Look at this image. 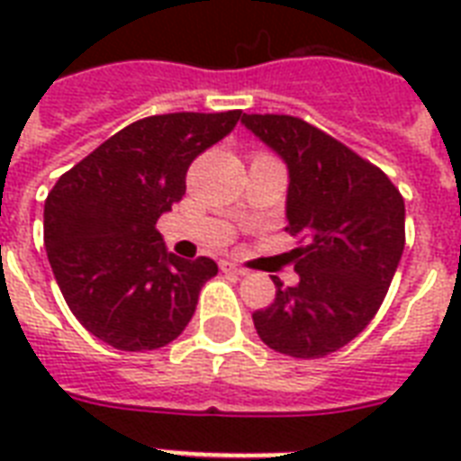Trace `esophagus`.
<instances>
[{
    "mask_svg": "<svg viewBox=\"0 0 461 461\" xmlns=\"http://www.w3.org/2000/svg\"><path fill=\"white\" fill-rule=\"evenodd\" d=\"M220 267H222V273L227 275H246V267L237 266V263H231V260H222Z\"/></svg>",
    "mask_w": 461,
    "mask_h": 461,
    "instance_id": "esophagus-1",
    "label": "esophagus"
}]
</instances>
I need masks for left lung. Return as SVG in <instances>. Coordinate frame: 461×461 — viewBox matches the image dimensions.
Returning a JSON list of instances; mask_svg holds the SVG:
<instances>
[{
    "mask_svg": "<svg viewBox=\"0 0 461 461\" xmlns=\"http://www.w3.org/2000/svg\"><path fill=\"white\" fill-rule=\"evenodd\" d=\"M241 122L287 162V231L299 239V285L273 277L275 302L253 311V325L270 349L321 358L378 313L404 251V198L380 167L303 119Z\"/></svg>",
    "mask_w": 461,
    "mask_h": 461,
    "instance_id": "8db88e82",
    "label": "left lung"
}]
</instances>
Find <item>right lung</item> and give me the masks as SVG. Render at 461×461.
<instances>
[{"mask_svg": "<svg viewBox=\"0 0 461 461\" xmlns=\"http://www.w3.org/2000/svg\"><path fill=\"white\" fill-rule=\"evenodd\" d=\"M241 110L172 112L133 122L59 176L45 201V249L64 302L114 349H159L184 332L215 260L167 253L159 215L186 172Z\"/></svg>", "mask_w": 461, "mask_h": 461, "instance_id": "1", "label": "right lung"}]
</instances>
